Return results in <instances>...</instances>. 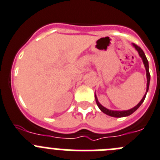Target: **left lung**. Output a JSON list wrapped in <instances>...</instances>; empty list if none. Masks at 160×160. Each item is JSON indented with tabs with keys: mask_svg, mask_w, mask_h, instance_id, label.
Wrapping results in <instances>:
<instances>
[{
	"mask_svg": "<svg viewBox=\"0 0 160 160\" xmlns=\"http://www.w3.org/2000/svg\"><path fill=\"white\" fill-rule=\"evenodd\" d=\"M133 46L135 47L136 49H137V50L138 51L139 54H140V56H141V58H142L143 62H144V66H145V68H146V72H147V80H147V91H146V94H147L148 91L149 83H150V73H149V69H148V68H149V67H148V62L147 58H146L145 54H144V51L142 50V49H141L140 46H137V45L134 44V43H133ZM146 94L144 95V96L143 97V98L141 99V102H139V103L137 104V105L135 107H133V108L130 109V110H123V111H116V110H108V109H107V108H105L104 107H102V106L101 105L99 102H98V99H97L96 96H95V101H96L97 106L98 107V108L100 109L101 111L103 112L104 114H107V115H109V116H111V117L122 118V117H126V116L130 115V114H132L134 111H136V110H137V109L140 107V106H141V104L143 103V102H144V98H145V97H146Z\"/></svg>",
	"mask_w": 160,
	"mask_h": 160,
	"instance_id": "8db88e82",
	"label": "left lung"
}]
</instances>
